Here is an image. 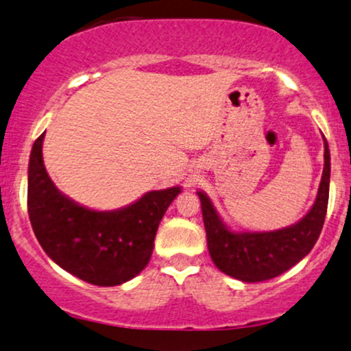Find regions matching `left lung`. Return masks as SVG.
I'll return each instance as SVG.
<instances>
[{"label":"left lung","mask_w":351,"mask_h":351,"mask_svg":"<svg viewBox=\"0 0 351 351\" xmlns=\"http://www.w3.org/2000/svg\"><path fill=\"white\" fill-rule=\"evenodd\" d=\"M324 173L310 211L292 226L264 232L231 231L206 193L198 191L209 256L221 272L243 282L274 279L304 259L315 245L328 206L330 150L324 138Z\"/></svg>","instance_id":"1"}]
</instances>
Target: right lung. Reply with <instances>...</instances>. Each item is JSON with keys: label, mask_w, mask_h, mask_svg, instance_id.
<instances>
[{"label": "right lung", "mask_w": 351, "mask_h": 351, "mask_svg": "<svg viewBox=\"0 0 351 351\" xmlns=\"http://www.w3.org/2000/svg\"><path fill=\"white\" fill-rule=\"evenodd\" d=\"M44 134L27 168V213L44 252L64 271L102 287L134 279L150 263L162 217L180 186L148 191L115 211L80 206L56 188L43 162Z\"/></svg>", "instance_id": "right-lung-1"}]
</instances>
